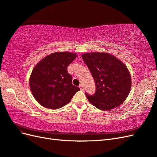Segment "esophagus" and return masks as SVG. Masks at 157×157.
Segmentation results:
<instances>
[{
    "mask_svg": "<svg viewBox=\"0 0 157 157\" xmlns=\"http://www.w3.org/2000/svg\"><path fill=\"white\" fill-rule=\"evenodd\" d=\"M79 88H80V90H84V86H83V84H80V86H79Z\"/></svg>",
    "mask_w": 157,
    "mask_h": 157,
    "instance_id": "esophagus-1",
    "label": "esophagus"
}]
</instances>
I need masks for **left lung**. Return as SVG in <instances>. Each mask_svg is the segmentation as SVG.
I'll return each instance as SVG.
<instances>
[{
	"label": "left lung",
	"instance_id": "8db88e82",
	"mask_svg": "<svg viewBox=\"0 0 157 157\" xmlns=\"http://www.w3.org/2000/svg\"><path fill=\"white\" fill-rule=\"evenodd\" d=\"M82 58L96 84V92L86 96L89 102L102 111H109L124 101L132 87V78L126 65L113 55L90 52Z\"/></svg>",
	"mask_w": 157,
	"mask_h": 157
}]
</instances>
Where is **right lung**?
Here are the masks:
<instances>
[{
	"label": "right lung",
	"instance_id": "right-lung-1",
	"mask_svg": "<svg viewBox=\"0 0 157 157\" xmlns=\"http://www.w3.org/2000/svg\"><path fill=\"white\" fill-rule=\"evenodd\" d=\"M77 53L57 52L42 59L29 78L31 91L36 101L45 108L59 109L68 104L80 88L72 84L67 67Z\"/></svg>",
	"mask_w": 157,
	"mask_h": 157
}]
</instances>
